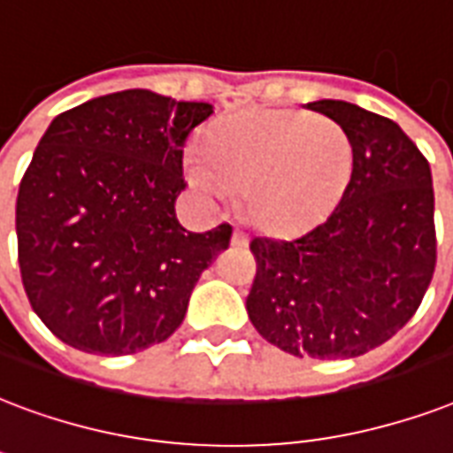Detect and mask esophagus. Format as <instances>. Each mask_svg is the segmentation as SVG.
I'll return each instance as SVG.
<instances>
[{"mask_svg": "<svg viewBox=\"0 0 453 453\" xmlns=\"http://www.w3.org/2000/svg\"><path fill=\"white\" fill-rule=\"evenodd\" d=\"M233 247H247L250 244V237H247V233L244 230H240V227H234L233 230Z\"/></svg>", "mask_w": 453, "mask_h": 453, "instance_id": "1", "label": "esophagus"}]
</instances>
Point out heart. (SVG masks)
<instances>
[{
	"label": "heart",
	"instance_id": "b5f03b06",
	"mask_svg": "<svg viewBox=\"0 0 453 453\" xmlns=\"http://www.w3.org/2000/svg\"><path fill=\"white\" fill-rule=\"evenodd\" d=\"M206 154L189 151L185 175L211 202L244 188L250 219L268 233H295L340 202L354 171V147L340 123L309 111L254 109L220 120Z\"/></svg>",
	"mask_w": 453,
	"mask_h": 453
}]
</instances>
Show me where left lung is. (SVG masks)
<instances>
[{"mask_svg": "<svg viewBox=\"0 0 453 453\" xmlns=\"http://www.w3.org/2000/svg\"><path fill=\"white\" fill-rule=\"evenodd\" d=\"M306 106L349 134L354 171L333 213L309 233L251 240L247 313L292 357L354 358L399 333L433 280V173L395 120L340 99Z\"/></svg>", "mask_w": 453, "mask_h": 453, "instance_id": "8db88e82", "label": "left lung"}]
</instances>
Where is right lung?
<instances>
[{"mask_svg":"<svg viewBox=\"0 0 453 453\" xmlns=\"http://www.w3.org/2000/svg\"><path fill=\"white\" fill-rule=\"evenodd\" d=\"M206 102L123 89L58 113L16 199L30 306L73 349L126 357L168 340L233 227L189 233L175 216L182 150Z\"/></svg>","mask_w":453,"mask_h":453,"instance_id":"right-lung-1","label":"right lung"}]
</instances>
